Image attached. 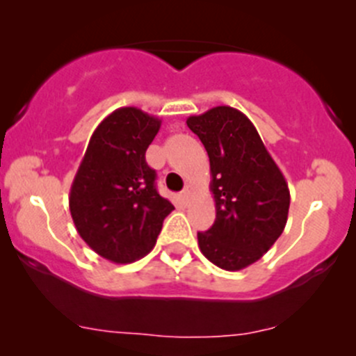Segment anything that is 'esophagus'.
Returning <instances> with one entry per match:
<instances>
[{
    "mask_svg": "<svg viewBox=\"0 0 356 356\" xmlns=\"http://www.w3.org/2000/svg\"><path fill=\"white\" fill-rule=\"evenodd\" d=\"M189 196H191V188H189V186H188V188H186V189H184V191H182V193H181V200H182V201H184V203H186V201H188V200H189Z\"/></svg>",
    "mask_w": 356,
    "mask_h": 356,
    "instance_id": "34e87169",
    "label": "esophagus"
}]
</instances>
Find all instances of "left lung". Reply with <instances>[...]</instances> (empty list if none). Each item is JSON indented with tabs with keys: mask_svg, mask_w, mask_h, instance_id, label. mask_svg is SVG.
<instances>
[{
	"mask_svg": "<svg viewBox=\"0 0 356 356\" xmlns=\"http://www.w3.org/2000/svg\"><path fill=\"white\" fill-rule=\"evenodd\" d=\"M210 158L215 222L198 232L201 253L224 270L260 260L288 222L289 188L243 111L215 106L186 120Z\"/></svg>",
	"mask_w": 356,
	"mask_h": 356,
	"instance_id": "1",
	"label": "left lung"
}]
</instances>
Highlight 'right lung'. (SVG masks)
Wrapping results in <instances>:
<instances>
[{
	"label": "right lung",
	"mask_w": 356,
	"mask_h": 356,
	"mask_svg": "<svg viewBox=\"0 0 356 356\" xmlns=\"http://www.w3.org/2000/svg\"><path fill=\"white\" fill-rule=\"evenodd\" d=\"M161 120L134 106L111 111L96 127L68 196L79 236L113 264L139 260L155 246L174 204L156 191L146 149Z\"/></svg>",
	"instance_id": "right-lung-1"
}]
</instances>
